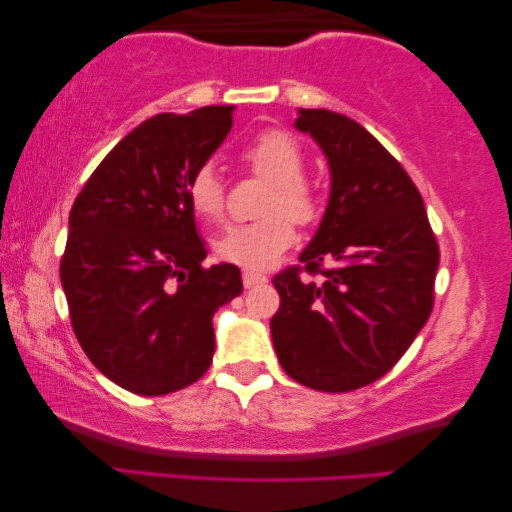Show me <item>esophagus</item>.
<instances>
[{
    "label": "esophagus",
    "instance_id": "34e87169",
    "mask_svg": "<svg viewBox=\"0 0 512 512\" xmlns=\"http://www.w3.org/2000/svg\"><path fill=\"white\" fill-rule=\"evenodd\" d=\"M265 282H268V277L261 275V272H256V270H244L242 272V284L247 286V289H254V286L265 284Z\"/></svg>",
    "mask_w": 512,
    "mask_h": 512
}]
</instances>
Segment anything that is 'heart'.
I'll list each match as a JSON object with an SVG mask.
<instances>
[{"mask_svg":"<svg viewBox=\"0 0 512 512\" xmlns=\"http://www.w3.org/2000/svg\"><path fill=\"white\" fill-rule=\"evenodd\" d=\"M244 163L268 181L258 212L263 219L230 228L214 244L216 256L244 268H268L296 242V226H312L321 216V193L303 174V146L291 132L268 130L242 151ZM188 205L207 223L226 219L228 193L212 165H202L188 181Z\"/></svg>","mask_w":512,"mask_h":512,"instance_id":"1","label":"heart"}]
</instances>
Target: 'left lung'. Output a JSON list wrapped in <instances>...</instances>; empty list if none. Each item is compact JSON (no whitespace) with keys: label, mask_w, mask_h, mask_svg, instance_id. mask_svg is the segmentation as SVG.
Returning a JSON list of instances; mask_svg holds the SVG:
<instances>
[{"label":"left lung","mask_w":512,"mask_h":512,"mask_svg":"<svg viewBox=\"0 0 512 512\" xmlns=\"http://www.w3.org/2000/svg\"><path fill=\"white\" fill-rule=\"evenodd\" d=\"M296 128L324 149L331 198L300 265L272 279L270 331L286 375L340 394L380 380L408 352L433 310L440 249L417 186L363 125L300 109Z\"/></svg>","instance_id":"8db88e82"}]
</instances>
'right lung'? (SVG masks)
<instances>
[{"label":"right lung","mask_w":512,"mask_h":512,"mask_svg":"<svg viewBox=\"0 0 512 512\" xmlns=\"http://www.w3.org/2000/svg\"><path fill=\"white\" fill-rule=\"evenodd\" d=\"M230 128L233 107L149 118L95 167L69 212L60 282L74 335L132 394L198 382L214 356V312L242 293L237 265H202L186 195Z\"/></svg>","instance_id":"add662e5"}]
</instances>
